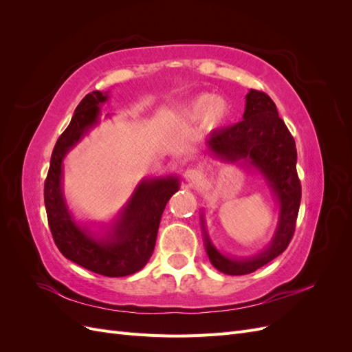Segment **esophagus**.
I'll return each instance as SVG.
<instances>
[{"mask_svg": "<svg viewBox=\"0 0 352 352\" xmlns=\"http://www.w3.org/2000/svg\"><path fill=\"white\" fill-rule=\"evenodd\" d=\"M185 176H186V179H188V180H190V182H194V180H198V179L201 177V175L197 172V170H194V168H189V170H186Z\"/></svg>", "mask_w": 352, "mask_h": 352, "instance_id": "34e87169", "label": "esophagus"}]
</instances>
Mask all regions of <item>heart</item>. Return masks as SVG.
I'll list each match as a JSON object with an SVG mask.
<instances>
[{
  "instance_id": "1",
  "label": "heart",
  "mask_w": 352,
  "mask_h": 352,
  "mask_svg": "<svg viewBox=\"0 0 352 352\" xmlns=\"http://www.w3.org/2000/svg\"><path fill=\"white\" fill-rule=\"evenodd\" d=\"M233 114L232 104L212 94H202L190 102L184 111V116L190 122L202 120L207 129L214 131L225 126Z\"/></svg>"
}]
</instances>
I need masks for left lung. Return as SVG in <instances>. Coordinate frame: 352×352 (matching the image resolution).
Here are the masks:
<instances>
[{"instance_id":"left-lung-1","label":"left lung","mask_w":352,"mask_h":352,"mask_svg":"<svg viewBox=\"0 0 352 352\" xmlns=\"http://www.w3.org/2000/svg\"><path fill=\"white\" fill-rule=\"evenodd\" d=\"M245 111L241 122L212 131L207 140L211 155L223 163L258 172L279 204V219L269 247L247 258H232L221 254L211 242L204 214L201 228L206 251L214 267L232 276L248 274L280 255L289 245L301 202V182L296 175V148L292 135L279 117L276 104L267 94L250 89L245 97Z\"/></svg>"}]
</instances>
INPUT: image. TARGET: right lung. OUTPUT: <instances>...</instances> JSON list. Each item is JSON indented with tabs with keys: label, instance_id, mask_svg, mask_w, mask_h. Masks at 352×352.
Masks as SVG:
<instances>
[{
	"label": "right lung",
	"instance_id": "right-lung-1",
	"mask_svg": "<svg viewBox=\"0 0 352 352\" xmlns=\"http://www.w3.org/2000/svg\"><path fill=\"white\" fill-rule=\"evenodd\" d=\"M109 92L94 91L74 110L52 150L44 199L48 225L60 252L94 273L122 278L140 272L153 255L167 201L179 190L177 176L144 179L109 226L95 232L74 220L63 192V160L94 126Z\"/></svg>",
	"mask_w": 352,
	"mask_h": 352
}]
</instances>
